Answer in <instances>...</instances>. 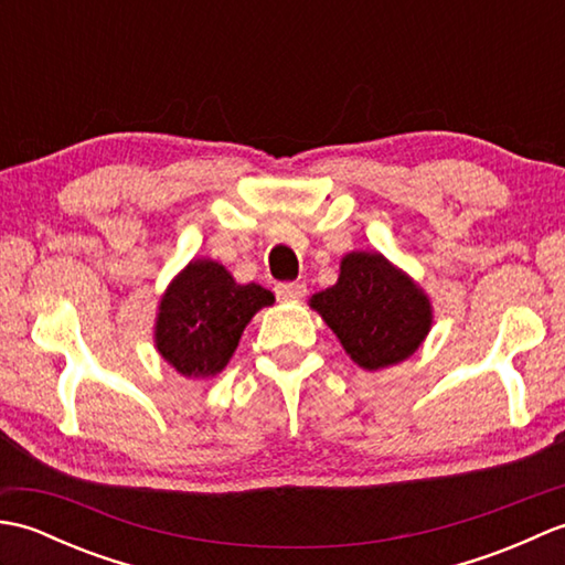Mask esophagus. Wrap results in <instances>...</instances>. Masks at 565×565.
<instances>
[{"mask_svg":"<svg viewBox=\"0 0 565 565\" xmlns=\"http://www.w3.org/2000/svg\"><path fill=\"white\" fill-rule=\"evenodd\" d=\"M274 291H276V296L281 298V301H301V298L306 296V284L284 281V284H276Z\"/></svg>","mask_w":565,"mask_h":565,"instance_id":"1","label":"esophagus"}]
</instances>
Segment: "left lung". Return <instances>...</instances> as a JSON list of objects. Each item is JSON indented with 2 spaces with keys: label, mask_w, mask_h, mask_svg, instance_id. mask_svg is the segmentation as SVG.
<instances>
[{
  "label": "left lung",
  "mask_w": 565,
  "mask_h": 565,
  "mask_svg": "<svg viewBox=\"0 0 565 565\" xmlns=\"http://www.w3.org/2000/svg\"><path fill=\"white\" fill-rule=\"evenodd\" d=\"M310 308L366 371L403 362L431 328L427 294L379 252L344 255L338 284L310 298Z\"/></svg>",
  "instance_id": "1"
}]
</instances>
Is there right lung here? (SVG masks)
<instances>
[{
  "label": "right lung",
  "instance_id": "1",
  "mask_svg": "<svg viewBox=\"0 0 565 565\" xmlns=\"http://www.w3.org/2000/svg\"><path fill=\"white\" fill-rule=\"evenodd\" d=\"M274 303L259 284H237L223 264L191 259L167 286L154 347L186 379L221 374L252 316Z\"/></svg>",
  "mask_w": 565,
  "mask_h": 565
}]
</instances>
